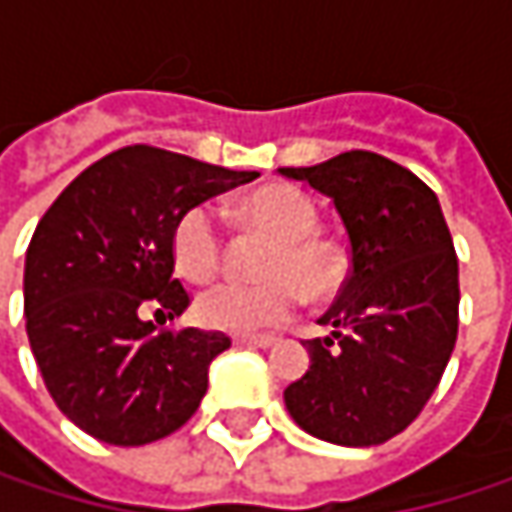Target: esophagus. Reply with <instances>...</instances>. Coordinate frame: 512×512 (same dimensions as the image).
<instances>
[{"label": "esophagus", "instance_id": "1", "mask_svg": "<svg viewBox=\"0 0 512 512\" xmlns=\"http://www.w3.org/2000/svg\"><path fill=\"white\" fill-rule=\"evenodd\" d=\"M234 344L237 347H260V350H266V347L275 344V338L272 335H237Z\"/></svg>", "mask_w": 512, "mask_h": 512}]
</instances>
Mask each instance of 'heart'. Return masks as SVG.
<instances>
[{"label": "heart", "mask_w": 512, "mask_h": 512, "mask_svg": "<svg viewBox=\"0 0 512 512\" xmlns=\"http://www.w3.org/2000/svg\"><path fill=\"white\" fill-rule=\"evenodd\" d=\"M237 210L246 225L272 237L260 260L263 281L213 284L198 296L195 314L207 329L246 335L287 323L302 302L299 287L308 296L329 293L341 278V266L335 252L314 237L317 207L305 192L272 183L246 195ZM171 257L189 281H207L219 272L222 231L213 207L195 204L180 213L171 234Z\"/></svg>", "instance_id": "b5f03b06"}]
</instances>
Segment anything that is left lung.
<instances>
[{
	"mask_svg": "<svg viewBox=\"0 0 512 512\" xmlns=\"http://www.w3.org/2000/svg\"><path fill=\"white\" fill-rule=\"evenodd\" d=\"M278 171L326 195L350 240V275L320 317L332 335L305 341L287 412L323 442L382 445L421 415L457 344L460 266L439 198L370 151Z\"/></svg>",
	"mask_w": 512,
	"mask_h": 512,
	"instance_id": "1",
	"label": "left lung"
}]
</instances>
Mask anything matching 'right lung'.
<instances>
[{
	"mask_svg": "<svg viewBox=\"0 0 512 512\" xmlns=\"http://www.w3.org/2000/svg\"><path fill=\"white\" fill-rule=\"evenodd\" d=\"M151 145L88 165L38 222L23 275L26 335L55 406L88 436L136 448L180 430L207 394L222 332L156 329L180 317L171 234L189 207L255 180Z\"/></svg>",
	"mask_w": 512,
	"mask_h": 512,
	"instance_id": "right-lung-1",
	"label": "right lung"
}]
</instances>
